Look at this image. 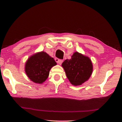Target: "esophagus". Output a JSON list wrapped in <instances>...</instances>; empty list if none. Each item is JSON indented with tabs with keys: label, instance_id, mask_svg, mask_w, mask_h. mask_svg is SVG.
Masks as SVG:
<instances>
[{
	"label": "esophagus",
	"instance_id": "obj_1",
	"mask_svg": "<svg viewBox=\"0 0 122 122\" xmlns=\"http://www.w3.org/2000/svg\"><path fill=\"white\" fill-rule=\"evenodd\" d=\"M55 60L59 64H61L62 62H63V61L62 60H60V59H59L58 58H56Z\"/></svg>",
	"mask_w": 122,
	"mask_h": 122
}]
</instances>
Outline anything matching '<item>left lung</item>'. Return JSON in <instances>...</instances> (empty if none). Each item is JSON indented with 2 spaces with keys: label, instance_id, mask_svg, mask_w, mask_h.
Masks as SVG:
<instances>
[{
  "label": "left lung",
  "instance_id": "left-lung-1",
  "mask_svg": "<svg viewBox=\"0 0 122 122\" xmlns=\"http://www.w3.org/2000/svg\"><path fill=\"white\" fill-rule=\"evenodd\" d=\"M62 66L68 80L74 86L81 85L88 80L93 71L90 59L77 51L73 53L71 59L65 60Z\"/></svg>",
  "mask_w": 122,
  "mask_h": 122
}]
</instances>
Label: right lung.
<instances>
[{
    "label": "right lung",
    "mask_w": 122,
    "mask_h": 122,
    "mask_svg": "<svg viewBox=\"0 0 122 122\" xmlns=\"http://www.w3.org/2000/svg\"><path fill=\"white\" fill-rule=\"evenodd\" d=\"M56 63L46 52L36 53L28 58L25 65V71L30 81L36 84H42L49 76L51 67Z\"/></svg>",
    "instance_id": "1"
}]
</instances>
